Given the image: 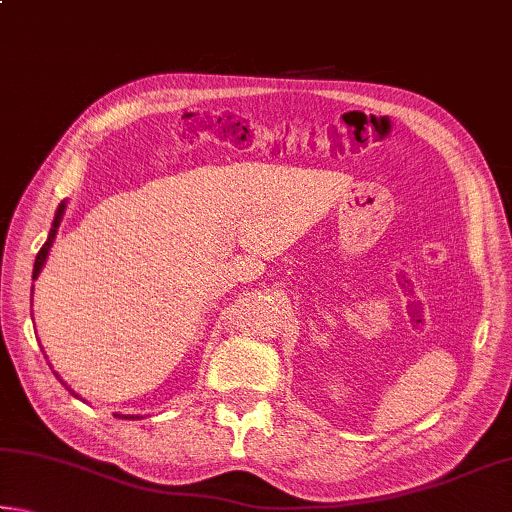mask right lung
Returning a JSON list of instances; mask_svg holds the SVG:
<instances>
[{"label":"right lung","instance_id":"1","mask_svg":"<svg viewBox=\"0 0 512 512\" xmlns=\"http://www.w3.org/2000/svg\"><path fill=\"white\" fill-rule=\"evenodd\" d=\"M65 210H67V201L60 203L56 214H54V223H51L49 237H47V241H45V244H42V248H40V253H38V257H36V264H33V280H36V277L40 275L42 266H45V262H47L49 250H51V246H54V239H56V235H58V225H60V221H63ZM31 291H33V289H31ZM31 296H33V293H31ZM31 302H33V300H31ZM49 366H51V363H49ZM54 375H56V372H54ZM56 377H58V375H56ZM58 379H60V377H58ZM60 381H63V379H60ZM63 386H67V384H63ZM67 391H69V386H67ZM69 393H72L74 397H79L74 391H69ZM115 415H119V418H124V420H140V415H121V413H115Z\"/></svg>","mask_w":512,"mask_h":512}]
</instances>
